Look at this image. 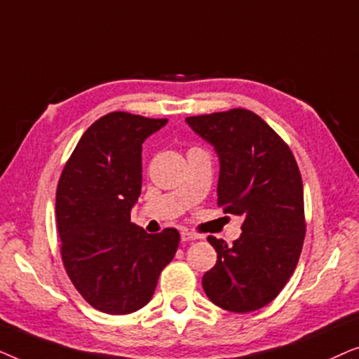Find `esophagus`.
Masks as SVG:
<instances>
[{
    "instance_id": "1",
    "label": "esophagus",
    "mask_w": 359,
    "mask_h": 359,
    "mask_svg": "<svg viewBox=\"0 0 359 359\" xmlns=\"http://www.w3.org/2000/svg\"><path fill=\"white\" fill-rule=\"evenodd\" d=\"M198 238H201V235L196 232H189V230H183V232H181V240H183V242H189V240H198Z\"/></svg>"
}]
</instances>
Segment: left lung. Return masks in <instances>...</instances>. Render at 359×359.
I'll use <instances>...</instances> for the list:
<instances>
[{
	"label": "left lung",
	"instance_id": "1",
	"mask_svg": "<svg viewBox=\"0 0 359 359\" xmlns=\"http://www.w3.org/2000/svg\"><path fill=\"white\" fill-rule=\"evenodd\" d=\"M186 122L219 155L217 204L243 219L242 235L230 247L208 237L217 262L203 276V287L224 311H258L283 291L302 252L306 215L297 161L286 142L248 109Z\"/></svg>",
	"mask_w": 359,
	"mask_h": 359
}]
</instances>
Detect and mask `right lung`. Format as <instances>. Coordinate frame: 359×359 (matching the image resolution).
I'll return each instance as SVG.
<instances>
[{
    "instance_id": "1",
    "label": "right lung",
    "mask_w": 359,
    "mask_h": 359,
    "mask_svg": "<svg viewBox=\"0 0 359 359\" xmlns=\"http://www.w3.org/2000/svg\"><path fill=\"white\" fill-rule=\"evenodd\" d=\"M166 119L116 111L88 127L57 186L65 271L97 311L126 316L150 302L180 245L176 229L147 233L130 222L142 189V144Z\"/></svg>"
}]
</instances>
